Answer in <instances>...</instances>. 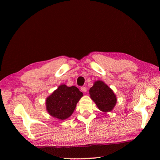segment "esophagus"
Returning <instances> with one entry per match:
<instances>
[{
    "label": "esophagus",
    "mask_w": 160,
    "mask_h": 160,
    "mask_svg": "<svg viewBox=\"0 0 160 160\" xmlns=\"http://www.w3.org/2000/svg\"><path fill=\"white\" fill-rule=\"evenodd\" d=\"M80 89H81V91H82V92H84V93L87 92V88L85 87H82L80 88Z\"/></svg>",
    "instance_id": "34e87169"
}]
</instances>
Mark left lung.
Masks as SVG:
<instances>
[{"mask_svg":"<svg viewBox=\"0 0 160 160\" xmlns=\"http://www.w3.org/2000/svg\"><path fill=\"white\" fill-rule=\"evenodd\" d=\"M90 97L98 108L103 112H110L116 104L117 98L113 91L102 81L98 80L89 89Z\"/></svg>","mask_w":160,"mask_h":160,"instance_id":"obj_1","label":"left lung"}]
</instances>
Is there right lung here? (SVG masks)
Here are the masks:
<instances>
[{"label":"right lung","mask_w":160,"mask_h":160,"mask_svg":"<svg viewBox=\"0 0 160 160\" xmlns=\"http://www.w3.org/2000/svg\"><path fill=\"white\" fill-rule=\"evenodd\" d=\"M82 96V92L76 87L61 84L47 98V111L53 118L65 120L72 115L77 103Z\"/></svg>","instance_id":"1"}]
</instances>
